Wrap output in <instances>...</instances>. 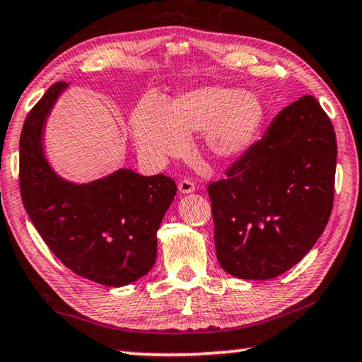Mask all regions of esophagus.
<instances>
[{"label":"esophagus","instance_id":"obj_1","mask_svg":"<svg viewBox=\"0 0 362 362\" xmlns=\"http://www.w3.org/2000/svg\"><path fill=\"white\" fill-rule=\"evenodd\" d=\"M179 192L182 193V195H188V193H193L195 192V183H193L192 180H182L179 183Z\"/></svg>","mask_w":362,"mask_h":362}]
</instances>
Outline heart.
I'll use <instances>...</instances> for the list:
<instances>
[{
    "instance_id": "b5f03b06",
    "label": "heart",
    "mask_w": 362,
    "mask_h": 362,
    "mask_svg": "<svg viewBox=\"0 0 362 362\" xmlns=\"http://www.w3.org/2000/svg\"><path fill=\"white\" fill-rule=\"evenodd\" d=\"M265 117L260 97L224 86H203L177 95L169 105L153 97L132 113L138 148L148 159L163 163L188 149V136L203 132L209 158L230 160L252 146Z\"/></svg>"
}]
</instances>
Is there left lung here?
Segmentation results:
<instances>
[{
  "mask_svg": "<svg viewBox=\"0 0 362 362\" xmlns=\"http://www.w3.org/2000/svg\"><path fill=\"white\" fill-rule=\"evenodd\" d=\"M337 136L312 95L278 113L260 141L208 187L216 257L240 279L276 278L304 258L330 219Z\"/></svg>",
  "mask_w": 362,
  "mask_h": 362,
  "instance_id": "1",
  "label": "left lung"
}]
</instances>
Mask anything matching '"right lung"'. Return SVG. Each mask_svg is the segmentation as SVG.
<instances>
[{"label": "right lung", "mask_w": 362, "mask_h": 362, "mask_svg": "<svg viewBox=\"0 0 362 362\" xmlns=\"http://www.w3.org/2000/svg\"><path fill=\"white\" fill-rule=\"evenodd\" d=\"M68 89L57 83L25 118L19 143L21 195L27 214L64 267L90 281L122 288L143 278L158 255V230L177 193L163 174L118 169L78 183L48 163V117Z\"/></svg>", "instance_id": "obj_1"}]
</instances>
